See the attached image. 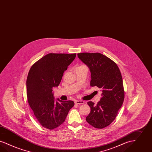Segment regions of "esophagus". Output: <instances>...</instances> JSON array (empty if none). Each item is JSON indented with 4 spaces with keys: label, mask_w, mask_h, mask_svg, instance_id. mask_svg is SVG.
I'll return each instance as SVG.
<instances>
[{
    "label": "esophagus",
    "mask_w": 152,
    "mask_h": 152,
    "mask_svg": "<svg viewBox=\"0 0 152 152\" xmlns=\"http://www.w3.org/2000/svg\"><path fill=\"white\" fill-rule=\"evenodd\" d=\"M75 103L76 104H84V101H79V100H76L75 101Z\"/></svg>",
    "instance_id": "obj_1"
}]
</instances>
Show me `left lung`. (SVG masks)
<instances>
[{
	"instance_id": "left-lung-1",
	"label": "left lung",
	"mask_w": 152,
	"mask_h": 152,
	"mask_svg": "<svg viewBox=\"0 0 152 152\" xmlns=\"http://www.w3.org/2000/svg\"><path fill=\"white\" fill-rule=\"evenodd\" d=\"M80 61L89 68L91 73V86L101 88L102 98L95 104H88L91 112L86 121L96 128L106 127L114 121L124 98L123 79L115 62L104 55L96 53H79Z\"/></svg>"
}]
</instances>
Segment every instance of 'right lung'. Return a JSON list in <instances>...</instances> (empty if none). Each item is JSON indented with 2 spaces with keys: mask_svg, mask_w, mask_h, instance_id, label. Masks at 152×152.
<instances>
[{
  "mask_svg": "<svg viewBox=\"0 0 152 152\" xmlns=\"http://www.w3.org/2000/svg\"><path fill=\"white\" fill-rule=\"evenodd\" d=\"M76 55L50 53L36 62L29 70L26 80L28 101L43 127L53 129L60 126L74 106L72 101L55 99L53 88L58 86L64 72Z\"/></svg>",
  "mask_w": 152,
  "mask_h": 152,
  "instance_id": "right-lung-1",
  "label": "right lung"
}]
</instances>
